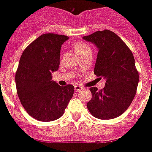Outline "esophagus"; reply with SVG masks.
I'll return each instance as SVG.
<instances>
[{"mask_svg": "<svg viewBox=\"0 0 152 152\" xmlns=\"http://www.w3.org/2000/svg\"><path fill=\"white\" fill-rule=\"evenodd\" d=\"M74 88H75V91L76 92L81 91L82 90H83V87H82V86H75Z\"/></svg>", "mask_w": 152, "mask_h": 152, "instance_id": "1", "label": "esophagus"}]
</instances>
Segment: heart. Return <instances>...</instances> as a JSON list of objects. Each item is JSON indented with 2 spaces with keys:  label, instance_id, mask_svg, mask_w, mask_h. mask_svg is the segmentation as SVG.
Masks as SVG:
<instances>
[{
  "label": "heart",
  "instance_id": "heart-1",
  "mask_svg": "<svg viewBox=\"0 0 152 152\" xmlns=\"http://www.w3.org/2000/svg\"><path fill=\"white\" fill-rule=\"evenodd\" d=\"M73 48H74L75 51L76 52V53L81 56L83 55V54H85L86 52H89V51H91V48L89 47L88 45H86V43L83 42H76L73 44Z\"/></svg>",
  "mask_w": 152,
  "mask_h": 152
}]
</instances>
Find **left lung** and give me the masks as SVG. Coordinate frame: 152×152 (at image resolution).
Masks as SVG:
<instances>
[{
    "mask_svg": "<svg viewBox=\"0 0 152 152\" xmlns=\"http://www.w3.org/2000/svg\"><path fill=\"white\" fill-rule=\"evenodd\" d=\"M98 49L94 74L106 79L105 87L90 88L92 97L87 103L91 114L99 119H112L127 110L137 93L139 73L133 53L124 41L109 30L83 37Z\"/></svg>",
    "mask_w": 152,
    "mask_h": 152,
    "instance_id": "obj_1",
    "label": "left lung"
}]
</instances>
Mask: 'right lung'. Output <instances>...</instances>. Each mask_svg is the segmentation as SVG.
I'll use <instances>...</instances> for the list:
<instances>
[{"label":"right lung","instance_id":"right-lung-1","mask_svg":"<svg viewBox=\"0 0 152 152\" xmlns=\"http://www.w3.org/2000/svg\"><path fill=\"white\" fill-rule=\"evenodd\" d=\"M64 35L45 34L24 50L15 73L18 98L27 113L40 121H52L64 113L74 93L72 85L60 86L52 74L60 64Z\"/></svg>","mask_w":152,"mask_h":152}]
</instances>
